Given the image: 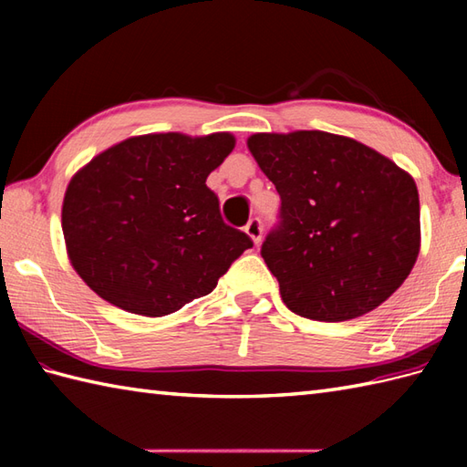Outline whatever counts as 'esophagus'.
<instances>
[{
	"label": "esophagus",
	"instance_id": "esophagus-1",
	"mask_svg": "<svg viewBox=\"0 0 467 467\" xmlns=\"http://www.w3.org/2000/svg\"><path fill=\"white\" fill-rule=\"evenodd\" d=\"M244 233L251 236V241L254 244H259L261 239H263V224H261L259 218H251V221L246 223V226H244Z\"/></svg>",
	"mask_w": 467,
	"mask_h": 467
}]
</instances>
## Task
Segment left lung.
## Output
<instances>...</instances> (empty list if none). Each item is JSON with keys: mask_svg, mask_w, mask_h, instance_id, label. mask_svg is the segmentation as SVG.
I'll use <instances>...</instances> for the list:
<instances>
[{"mask_svg": "<svg viewBox=\"0 0 467 467\" xmlns=\"http://www.w3.org/2000/svg\"><path fill=\"white\" fill-rule=\"evenodd\" d=\"M281 196L261 254L283 303L313 321L373 311L408 279L421 246L413 176L353 138L295 130L246 140Z\"/></svg>", "mask_w": 467, "mask_h": 467, "instance_id": "obj_1", "label": "left lung"}]
</instances>
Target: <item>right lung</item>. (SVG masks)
Masks as SVG:
<instances>
[{"instance_id": "add662e5", "label": "right lung", "mask_w": 467, "mask_h": 467, "mask_svg": "<svg viewBox=\"0 0 467 467\" xmlns=\"http://www.w3.org/2000/svg\"><path fill=\"white\" fill-rule=\"evenodd\" d=\"M234 142L231 132L132 136L72 176L62 204L66 251L98 296L134 315H171L211 293L251 249L206 186Z\"/></svg>"}]
</instances>
